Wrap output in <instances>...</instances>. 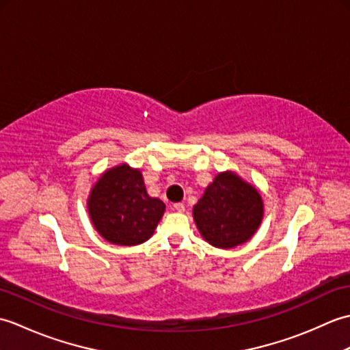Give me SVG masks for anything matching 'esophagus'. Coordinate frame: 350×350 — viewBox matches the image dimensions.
<instances>
[{"label":"esophagus","mask_w":350,"mask_h":350,"mask_svg":"<svg viewBox=\"0 0 350 350\" xmlns=\"http://www.w3.org/2000/svg\"><path fill=\"white\" fill-rule=\"evenodd\" d=\"M173 209L176 212H185V204L183 203H176V204H173Z\"/></svg>","instance_id":"esophagus-1"}]
</instances>
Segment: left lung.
Segmentation results:
<instances>
[{
    "label": "left lung",
    "mask_w": 350,
    "mask_h": 350,
    "mask_svg": "<svg viewBox=\"0 0 350 350\" xmlns=\"http://www.w3.org/2000/svg\"><path fill=\"white\" fill-rule=\"evenodd\" d=\"M263 213V198L257 188L230 170L215 176L192 207L200 234L222 250L248 242L262 224Z\"/></svg>",
    "instance_id": "left-lung-1"
}]
</instances>
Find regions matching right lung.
<instances>
[{"label":"right lung","mask_w":350,"mask_h":350,"mask_svg":"<svg viewBox=\"0 0 350 350\" xmlns=\"http://www.w3.org/2000/svg\"><path fill=\"white\" fill-rule=\"evenodd\" d=\"M87 209L93 227L103 239L132 247L153 236L165 204L147 194L138 168L120 163L103 171L93 185Z\"/></svg>","instance_id":"obj_1"}]
</instances>
